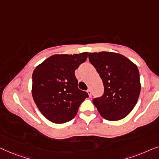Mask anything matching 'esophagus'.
Wrapping results in <instances>:
<instances>
[{
	"instance_id": "34e87169",
	"label": "esophagus",
	"mask_w": 159,
	"mask_h": 159,
	"mask_svg": "<svg viewBox=\"0 0 159 159\" xmlns=\"http://www.w3.org/2000/svg\"><path fill=\"white\" fill-rule=\"evenodd\" d=\"M87 93H88V94H89V97H91V89H89V90H87Z\"/></svg>"
}]
</instances>
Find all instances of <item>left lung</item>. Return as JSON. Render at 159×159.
Listing matches in <instances>:
<instances>
[{
    "label": "left lung",
    "mask_w": 159,
    "mask_h": 159,
    "mask_svg": "<svg viewBox=\"0 0 159 159\" xmlns=\"http://www.w3.org/2000/svg\"><path fill=\"white\" fill-rule=\"evenodd\" d=\"M89 58L104 87V94L93 99V104L104 119H123L135 107L140 95L141 86L137 66L116 52H89Z\"/></svg>",
    "instance_id": "left-lung-1"
}]
</instances>
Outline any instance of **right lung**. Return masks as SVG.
<instances>
[{"mask_svg": "<svg viewBox=\"0 0 159 159\" xmlns=\"http://www.w3.org/2000/svg\"><path fill=\"white\" fill-rule=\"evenodd\" d=\"M88 52L53 55L36 67L32 74V93L39 110L57 124L75 117L81 103L89 97L80 90L75 70L86 61Z\"/></svg>", "mask_w": 159, "mask_h": 159, "instance_id": "obj_1", "label": "right lung"}]
</instances>
